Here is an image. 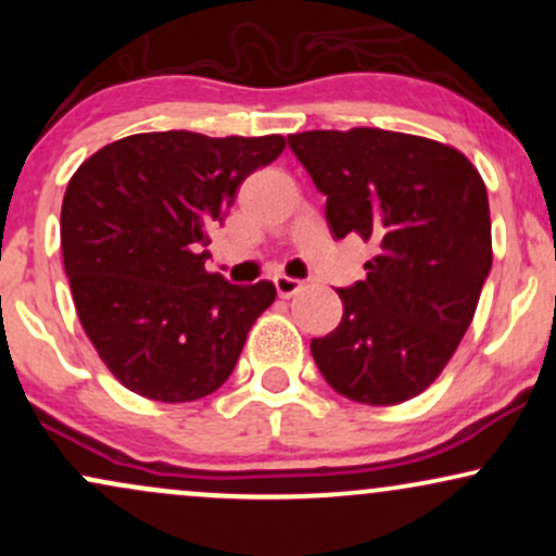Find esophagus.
I'll list each match as a JSON object with an SVG mask.
<instances>
[{
    "instance_id": "1",
    "label": "esophagus",
    "mask_w": 556,
    "mask_h": 556,
    "mask_svg": "<svg viewBox=\"0 0 556 556\" xmlns=\"http://www.w3.org/2000/svg\"><path fill=\"white\" fill-rule=\"evenodd\" d=\"M274 287H277L279 298H292L303 290V282H300V279L287 277V274H277V277H274Z\"/></svg>"
}]
</instances>
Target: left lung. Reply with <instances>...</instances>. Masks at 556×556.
Instances as JSON below:
<instances>
[{
    "label": "left lung",
    "instance_id": "left-lung-1",
    "mask_svg": "<svg viewBox=\"0 0 556 556\" xmlns=\"http://www.w3.org/2000/svg\"><path fill=\"white\" fill-rule=\"evenodd\" d=\"M287 140L327 195L331 235L376 245L366 279L340 290V327L311 340L318 371L363 405L416 397L455 355L491 271L486 185L457 149L407 132L353 127Z\"/></svg>",
    "mask_w": 556,
    "mask_h": 556
}]
</instances>
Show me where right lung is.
<instances>
[{
  "label": "right lung",
  "instance_id": "right-lung-1",
  "mask_svg": "<svg viewBox=\"0 0 556 556\" xmlns=\"http://www.w3.org/2000/svg\"><path fill=\"white\" fill-rule=\"evenodd\" d=\"M282 151V136L138 132L96 151L67 182L60 232L75 311L130 392L193 402L229 379L277 290L208 274L203 248L240 182Z\"/></svg>",
  "mask_w": 556,
  "mask_h": 556
}]
</instances>
